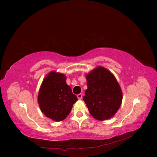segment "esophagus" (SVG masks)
Returning a JSON list of instances; mask_svg holds the SVG:
<instances>
[{"instance_id": "esophagus-1", "label": "esophagus", "mask_w": 157, "mask_h": 157, "mask_svg": "<svg viewBox=\"0 0 157 157\" xmlns=\"http://www.w3.org/2000/svg\"><path fill=\"white\" fill-rule=\"evenodd\" d=\"M77 97H78V98L79 100H81L82 98V94H79L77 95Z\"/></svg>"}]
</instances>
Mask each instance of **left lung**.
<instances>
[{
	"label": "left lung",
	"instance_id": "1",
	"mask_svg": "<svg viewBox=\"0 0 157 157\" xmlns=\"http://www.w3.org/2000/svg\"><path fill=\"white\" fill-rule=\"evenodd\" d=\"M88 89L83 100L90 115L98 121L112 118L121 105V88L113 73L98 66L86 75Z\"/></svg>",
	"mask_w": 157,
	"mask_h": 157
}]
</instances>
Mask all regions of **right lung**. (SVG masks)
Segmentation results:
<instances>
[{
	"label": "right lung",
	"instance_id": "right-lung-1",
	"mask_svg": "<svg viewBox=\"0 0 157 157\" xmlns=\"http://www.w3.org/2000/svg\"><path fill=\"white\" fill-rule=\"evenodd\" d=\"M66 76L52 71L46 75L40 88L38 102L41 111L55 121L64 120L78 101L66 83Z\"/></svg>",
	"mask_w": 157,
	"mask_h": 157
}]
</instances>
